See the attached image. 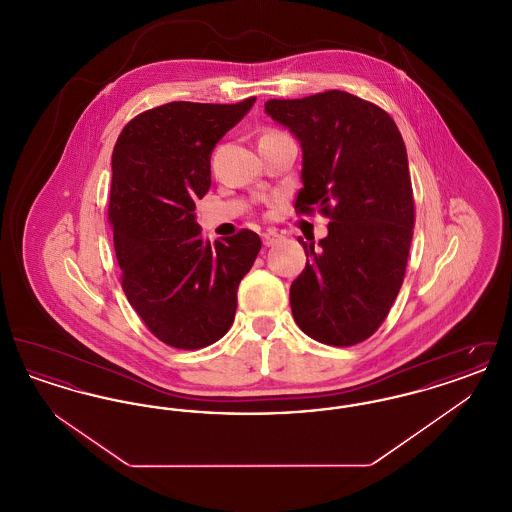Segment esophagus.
<instances>
[{
    "instance_id": "34e87169",
    "label": "esophagus",
    "mask_w": 512,
    "mask_h": 512,
    "mask_svg": "<svg viewBox=\"0 0 512 512\" xmlns=\"http://www.w3.org/2000/svg\"><path fill=\"white\" fill-rule=\"evenodd\" d=\"M280 238H282V236H280L278 232H274V230H268V232L263 234V244L267 245V247H270V245L276 244Z\"/></svg>"
}]
</instances>
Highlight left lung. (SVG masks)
I'll list each match as a JSON object with an SVG mask.
<instances>
[{"label":"left lung","instance_id":"left-lung-1","mask_svg":"<svg viewBox=\"0 0 512 512\" xmlns=\"http://www.w3.org/2000/svg\"><path fill=\"white\" fill-rule=\"evenodd\" d=\"M265 111L303 149L297 215L318 209L328 236L299 240L307 265L293 280L297 326L313 340L349 347L368 340L401 290L413 240L407 149L390 115L341 90L270 99Z\"/></svg>","mask_w":512,"mask_h":512}]
</instances>
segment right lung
I'll use <instances>...</instances> for the list:
<instances>
[{
  "label": "right lung",
  "instance_id": "obj_1",
  "mask_svg": "<svg viewBox=\"0 0 512 512\" xmlns=\"http://www.w3.org/2000/svg\"><path fill=\"white\" fill-rule=\"evenodd\" d=\"M253 103H165L128 122L113 149L109 222L122 290L149 332L176 349L207 347L230 330L261 249L251 230L203 242L194 213L211 188L213 149Z\"/></svg>",
  "mask_w": 512,
  "mask_h": 512
}]
</instances>
